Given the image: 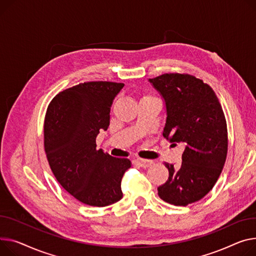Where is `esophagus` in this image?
<instances>
[{"instance_id":"esophagus-1","label":"esophagus","mask_w":256,"mask_h":256,"mask_svg":"<svg viewBox=\"0 0 256 256\" xmlns=\"http://www.w3.org/2000/svg\"><path fill=\"white\" fill-rule=\"evenodd\" d=\"M134 164L141 166V168H148V166H150L153 164V162L152 160H134Z\"/></svg>"}]
</instances>
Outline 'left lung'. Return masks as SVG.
<instances>
[{"mask_svg":"<svg viewBox=\"0 0 256 256\" xmlns=\"http://www.w3.org/2000/svg\"><path fill=\"white\" fill-rule=\"evenodd\" d=\"M149 81L166 102L162 136L185 146L179 168L164 164L168 178L158 186V196L187 206L205 196L222 171L228 144L226 116L211 86L194 75L168 73Z\"/></svg>","mask_w":256,"mask_h":256,"instance_id":"obj_1","label":"left lung"}]
</instances>
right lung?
<instances>
[{"mask_svg": "<svg viewBox=\"0 0 256 256\" xmlns=\"http://www.w3.org/2000/svg\"><path fill=\"white\" fill-rule=\"evenodd\" d=\"M124 83L92 81L58 94L44 119V150L58 183L76 200L106 207L122 200V179L132 164L96 149L107 130L110 107Z\"/></svg>", "mask_w": 256, "mask_h": 256, "instance_id": "1", "label": "right lung"}]
</instances>
